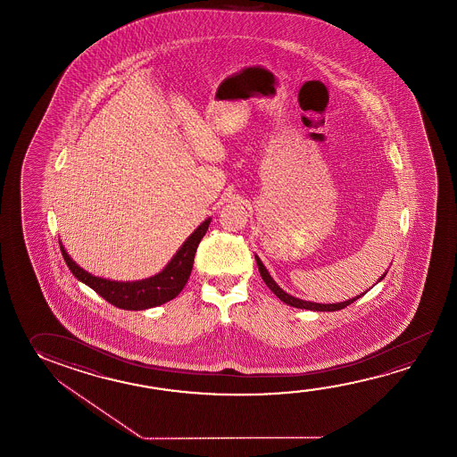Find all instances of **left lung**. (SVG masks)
<instances>
[{"instance_id": "1", "label": "left lung", "mask_w": 457, "mask_h": 457, "mask_svg": "<svg viewBox=\"0 0 457 457\" xmlns=\"http://www.w3.org/2000/svg\"><path fill=\"white\" fill-rule=\"evenodd\" d=\"M254 260H256V264H258V270H260V274H262L264 284L270 287V292L274 293L278 300L284 301L285 304H288V306L298 307V309H307V311H317V312H333V311L345 309V307L352 304L353 301L359 300V298H361V296L367 293H360L355 298L343 301V303H333V304H322V303H311V301L300 300V298H295L292 295L284 292V290L276 284V280L270 277V270L264 268V264H262V260L258 258V254H254ZM386 274H387V270L378 278V282H381L382 278L386 277ZM378 282H376V284H378Z\"/></svg>"}]
</instances>
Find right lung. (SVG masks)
I'll return each instance as SVG.
<instances>
[{"instance_id": "right-lung-1", "label": "right lung", "mask_w": 457, "mask_h": 457, "mask_svg": "<svg viewBox=\"0 0 457 457\" xmlns=\"http://www.w3.org/2000/svg\"><path fill=\"white\" fill-rule=\"evenodd\" d=\"M210 221L212 218H207L195 228V231L183 242V245L179 248L177 253L173 254L172 260L167 262L164 270L148 278L134 280V282H118L104 277L92 276L90 272L84 270L79 264H76V262L71 260V256L62 245L61 240L59 242H61L63 260L79 282L90 287L104 300L112 303V306L126 309V311H145L150 307L161 306L180 295L183 287L187 285V278L191 276L195 250L209 229Z\"/></svg>"}]
</instances>
